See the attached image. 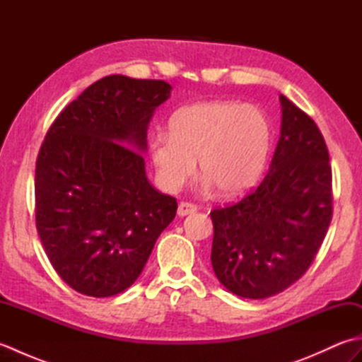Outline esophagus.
Wrapping results in <instances>:
<instances>
[{"instance_id": "esophagus-1", "label": "esophagus", "mask_w": 362, "mask_h": 362, "mask_svg": "<svg viewBox=\"0 0 362 362\" xmlns=\"http://www.w3.org/2000/svg\"><path fill=\"white\" fill-rule=\"evenodd\" d=\"M194 211H197V206L194 204H189V202H182L179 205V209H177V214H179L180 218L188 216V214H193Z\"/></svg>"}]
</instances>
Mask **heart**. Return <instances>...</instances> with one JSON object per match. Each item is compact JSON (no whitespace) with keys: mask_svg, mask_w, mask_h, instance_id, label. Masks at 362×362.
<instances>
[{"mask_svg":"<svg viewBox=\"0 0 362 362\" xmlns=\"http://www.w3.org/2000/svg\"><path fill=\"white\" fill-rule=\"evenodd\" d=\"M272 146V122L264 110L240 101H202L177 110L169 134H156L149 156L158 182L177 191L199 160L206 185L238 197L257 185Z\"/></svg>","mask_w":362,"mask_h":362,"instance_id":"b5f03b06","label":"heart"}]
</instances>
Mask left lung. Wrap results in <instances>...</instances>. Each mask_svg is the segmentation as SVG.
<instances>
[{
    "mask_svg": "<svg viewBox=\"0 0 362 362\" xmlns=\"http://www.w3.org/2000/svg\"><path fill=\"white\" fill-rule=\"evenodd\" d=\"M280 138L264 180L238 204L210 213L213 271L244 298L272 297L296 283L332 222V166L324 136L286 96L280 95Z\"/></svg>",
    "mask_w": 362,
    "mask_h": 362,
    "instance_id": "1",
    "label": "left lung"
}]
</instances>
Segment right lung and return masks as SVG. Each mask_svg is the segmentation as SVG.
Segmentation results:
<instances>
[{
	"instance_id": "add662e5",
	"label": "right lung",
	"mask_w": 362,
	"mask_h": 362,
	"mask_svg": "<svg viewBox=\"0 0 362 362\" xmlns=\"http://www.w3.org/2000/svg\"><path fill=\"white\" fill-rule=\"evenodd\" d=\"M165 81L105 76L60 112L38 152L35 222L54 271L90 297L132 286L175 199L146 177L148 127Z\"/></svg>"
}]
</instances>
